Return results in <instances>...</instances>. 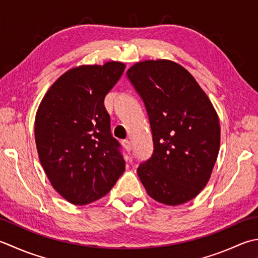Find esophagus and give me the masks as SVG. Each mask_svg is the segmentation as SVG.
Listing matches in <instances>:
<instances>
[{
    "mask_svg": "<svg viewBox=\"0 0 258 258\" xmlns=\"http://www.w3.org/2000/svg\"><path fill=\"white\" fill-rule=\"evenodd\" d=\"M123 145H124V148H125L126 151H127V152H131V151H132V143H131L130 141H127V140L123 141Z\"/></svg>",
    "mask_w": 258,
    "mask_h": 258,
    "instance_id": "1",
    "label": "esophagus"
}]
</instances>
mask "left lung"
<instances>
[{
    "instance_id": "left-lung-1",
    "label": "left lung",
    "mask_w": 258,
    "mask_h": 258,
    "mask_svg": "<svg viewBox=\"0 0 258 258\" xmlns=\"http://www.w3.org/2000/svg\"><path fill=\"white\" fill-rule=\"evenodd\" d=\"M145 105L153 153L138 174L146 192L178 206L200 194L213 172L220 145L219 118L196 79L170 60H146L126 73Z\"/></svg>"
}]
</instances>
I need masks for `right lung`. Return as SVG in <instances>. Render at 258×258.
Segmentation results:
<instances>
[{"mask_svg": "<svg viewBox=\"0 0 258 258\" xmlns=\"http://www.w3.org/2000/svg\"><path fill=\"white\" fill-rule=\"evenodd\" d=\"M124 69L116 61L70 69L39 106L34 135L40 162L54 190L70 204L100 199L124 172L122 146L113 138L104 106Z\"/></svg>", "mask_w": 258, "mask_h": 258, "instance_id": "right-lung-1", "label": "right lung"}]
</instances>
